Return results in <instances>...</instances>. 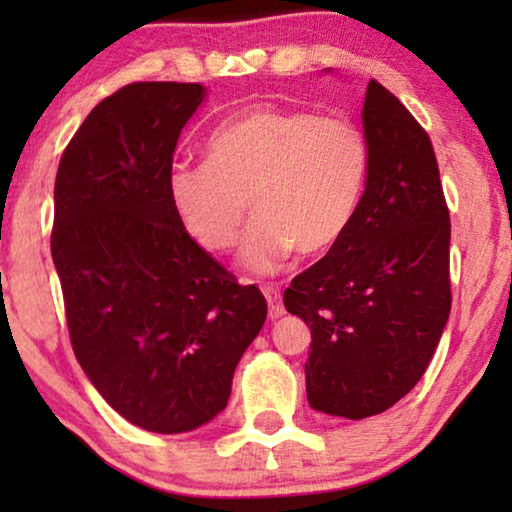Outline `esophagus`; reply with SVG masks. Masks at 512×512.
<instances>
[{"label":"esophagus","mask_w":512,"mask_h":512,"mask_svg":"<svg viewBox=\"0 0 512 512\" xmlns=\"http://www.w3.org/2000/svg\"><path fill=\"white\" fill-rule=\"evenodd\" d=\"M263 296L268 300L270 305V319H279L284 314V305H282V291L277 289V286H263Z\"/></svg>","instance_id":"esophagus-1"}]
</instances>
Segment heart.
I'll return each instance as SVG.
<instances>
[{
  "label": "heart",
  "mask_w": 512,
  "mask_h": 512,
  "mask_svg": "<svg viewBox=\"0 0 512 512\" xmlns=\"http://www.w3.org/2000/svg\"><path fill=\"white\" fill-rule=\"evenodd\" d=\"M368 139L345 116L254 107L223 121L207 139L205 163H177L167 195L188 235L209 251L244 235L247 270L275 272L293 251L321 256L352 226L368 179Z\"/></svg>",
  "instance_id": "1"
}]
</instances>
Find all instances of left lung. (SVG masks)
Wrapping results in <instances>:
<instances>
[{
    "label": "left lung",
    "mask_w": 512,
    "mask_h": 512,
    "mask_svg": "<svg viewBox=\"0 0 512 512\" xmlns=\"http://www.w3.org/2000/svg\"><path fill=\"white\" fill-rule=\"evenodd\" d=\"M368 179L347 235L293 277L284 305L310 326L307 401L363 419L401 401L450 317V209L433 144L394 93L363 102Z\"/></svg>",
    "instance_id": "obj_1"
}]
</instances>
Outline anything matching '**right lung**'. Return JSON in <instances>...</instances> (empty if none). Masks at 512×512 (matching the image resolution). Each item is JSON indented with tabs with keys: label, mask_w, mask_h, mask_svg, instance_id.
Listing matches in <instances>:
<instances>
[{
	"label": "right lung",
	"mask_w": 512,
	"mask_h": 512,
	"mask_svg": "<svg viewBox=\"0 0 512 512\" xmlns=\"http://www.w3.org/2000/svg\"><path fill=\"white\" fill-rule=\"evenodd\" d=\"M200 83L137 81L104 97L55 177L51 254L83 373L128 422L184 433L226 408L268 303L207 254L167 195Z\"/></svg>",
	"instance_id": "add662e5"
}]
</instances>
